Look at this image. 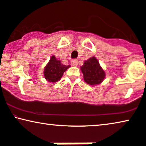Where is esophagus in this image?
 Here are the masks:
<instances>
[{
  "label": "esophagus",
  "instance_id": "obj_1",
  "mask_svg": "<svg viewBox=\"0 0 146 146\" xmlns=\"http://www.w3.org/2000/svg\"><path fill=\"white\" fill-rule=\"evenodd\" d=\"M71 64L73 66H76L78 65V60L74 59L71 61Z\"/></svg>",
  "mask_w": 146,
  "mask_h": 146
}]
</instances>
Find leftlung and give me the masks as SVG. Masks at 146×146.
<instances>
[{
  "label": "left lung",
  "instance_id": "1",
  "mask_svg": "<svg viewBox=\"0 0 146 146\" xmlns=\"http://www.w3.org/2000/svg\"><path fill=\"white\" fill-rule=\"evenodd\" d=\"M81 70L84 75V81L90 85L100 84L105 78V71L102 69L95 57L86 60L84 65L81 66Z\"/></svg>",
  "mask_w": 146,
  "mask_h": 146
}]
</instances>
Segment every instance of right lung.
Returning <instances> with one entry per match:
<instances>
[{"label":"right lung","instance_id":"add662e5","mask_svg":"<svg viewBox=\"0 0 146 146\" xmlns=\"http://www.w3.org/2000/svg\"><path fill=\"white\" fill-rule=\"evenodd\" d=\"M70 67V65L65 66L62 64L61 61L58 60L56 57L52 56L44 69V76L48 82H57L61 78L64 72Z\"/></svg>","mask_w":146,"mask_h":146}]
</instances>
